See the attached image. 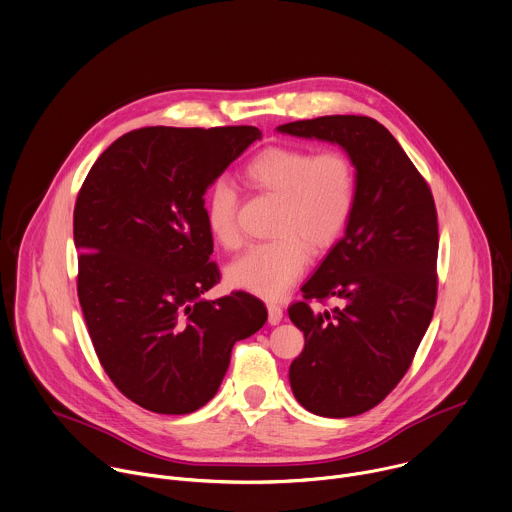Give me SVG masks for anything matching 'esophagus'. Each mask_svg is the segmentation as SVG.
<instances>
[{
	"instance_id": "1",
	"label": "esophagus",
	"mask_w": 512,
	"mask_h": 512,
	"mask_svg": "<svg viewBox=\"0 0 512 512\" xmlns=\"http://www.w3.org/2000/svg\"><path fill=\"white\" fill-rule=\"evenodd\" d=\"M267 311H269V323L271 325H277L281 319H283V307L275 301H269L267 303Z\"/></svg>"
}]
</instances>
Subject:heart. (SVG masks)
I'll return each instance as SVG.
<instances>
[{
    "instance_id": "obj_1",
    "label": "heart",
    "mask_w": 512,
    "mask_h": 512,
    "mask_svg": "<svg viewBox=\"0 0 512 512\" xmlns=\"http://www.w3.org/2000/svg\"><path fill=\"white\" fill-rule=\"evenodd\" d=\"M255 191L277 199L273 239L247 249L231 267L229 281L261 297L283 295L303 273L309 249L321 251L342 235L358 203V170L342 150L313 152L275 144L257 152L243 168ZM237 191L217 181L205 199V221L213 241L225 249L241 245Z\"/></svg>"
}]
</instances>
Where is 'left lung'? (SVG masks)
Instances as JSON below:
<instances>
[{"label": "left lung", "mask_w": 512, "mask_h": 512, "mask_svg": "<svg viewBox=\"0 0 512 512\" xmlns=\"http://www.w3.org/2000/svg\"><path fill=\"white\" fill-rule=\"evenodd\" d=\"M281 132L342 144L358 170V203L339 239L289 305L305 346L289 368L297 402L325 418L378 406L406 376L438 297L432 191L386 126L319 116ZM338 305L315 312L313 302Z\"/></svg>", "instance_id": "left-lung-1"}]
</instances>
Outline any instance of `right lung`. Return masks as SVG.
Wrapping results in <instances>:
<instances>
[{
	"mask_svg": "<svg viewBox=\"0 0 512 512\" xmlns=\"http://www.w3.org/2000/svg\"><path fill=\"white\" fill-rule=\"evenodd\" d=\"M257 138L255 126H146L94 162L74 207L78 299L112 384L156 414H191L219 390L235 342L267 321L221 281L205 193Z\"/></svg>",
	"mask_w": 512,
	"mask_h": 512,
	"instance_id": "obj_1",
	"label": "right lung"
}]
</instances>
